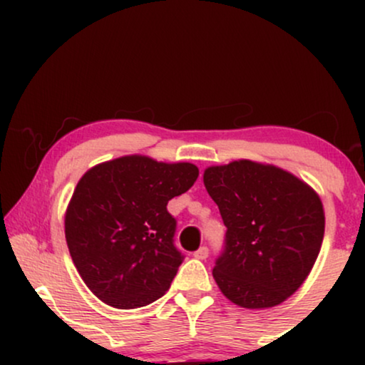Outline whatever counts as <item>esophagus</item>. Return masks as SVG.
Instances as JSON below:
<instances>
[{"instance_id":"esophagus-1","label":"esophagus","mask_w":365,"mask_h":365,"mask_svg":"<svg viewBox=\"0 0 365 365\" xmlns=\"http://www.w3.org/2000/svg\"><path fill=\"white\" fill-rule=\"evenodd\" d=\"M194 255L197 259H206L209 255V249H207V247H200L199 250H195Z\"/></svg>"}]
</instances>
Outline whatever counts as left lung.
I'll list each match as a JSON object with an SVG mask.
<instances>
[{
	"instance_id": "8db88e82",
	"label": "left lung",
	"mask_w": 365,
	"mask_h": 365,
	"mask_svg": "<svg viewBox=\"0 0 365 365\" xmlns=\"http://www.w3.org/2000/svg\"><path fill=\"white\" fill-rule=\"evenodd\" d=\"M204 185L226 226L225 249L212 269L220 290L245 309L284 302L319 255V195L295 175L249 159L209 166Z\"/></svg>"
}]
</instances>
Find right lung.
<instances>
[{"mask_svg":"<svg viewBox=\"0 0 365 365\" xmlns=\"http://www.w3.org/2000/svg\"><path fill=\"white\" fill-rule=\"evenodd\" d=\"M192 163L123 156L78 180L65 215L72 261L89 290L116 309L144 307L163 297L183 255L168 200L194 185Z\"/></svg>","mask_w":365,"mask_h":365,"instance_id":"right-lung-1","label":"right lung"}]
</instances>
